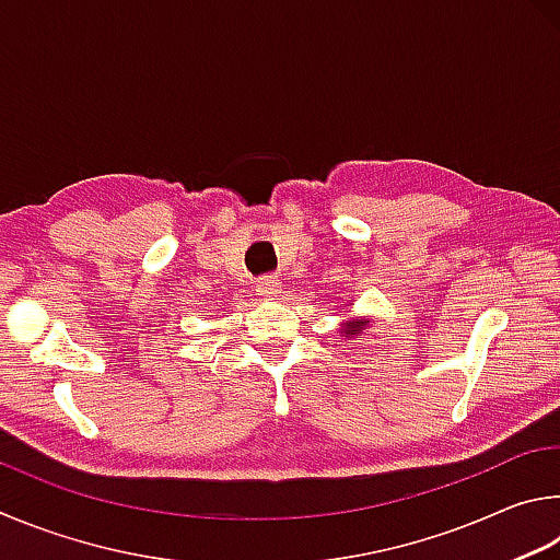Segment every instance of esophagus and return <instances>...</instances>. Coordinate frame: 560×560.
I'll return each mask as SVG.
<instances>
[{"label":"esophagus","instance_id":"1","mask_svg":"<svg viewBox=\"0 0 560 560\" xmlns=\"http://www.w3.org/2000/svg\"><path fill=\"white\" fill-rule=\"evenodd\" d=\"M255 292L265 300H275L280 295V280L272 278V275H265V278L258 280V285H255Z\"/></svg>","mask_w":560,"mask_h":560}]
</instances>
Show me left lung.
I'll list each match as a JSON object with an SVG mask.
<instances>
[{"mask_svg":"<svg viewBox=\"0 0 560 560\" xmlns=\"http://www.w3.org/2000/svg\"><path fill=\"white\" fill-rule=\"evenodd\" d=\"M369 327V319H351L341 327V337H359Z\"/></svg>","mask_w":560,"mask_h":560,"instance_id":"left-lung-1","label":"left lung"}]
</instances>
